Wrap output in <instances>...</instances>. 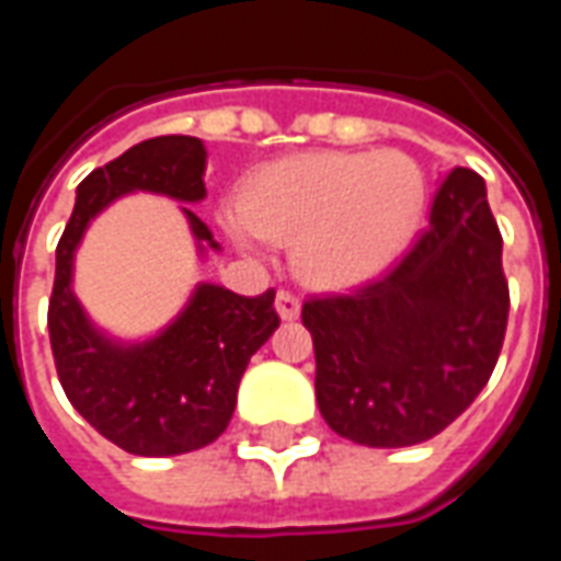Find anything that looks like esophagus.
<instances>
[{
  "label": "esophagus",
  "instance_id": "34e87169",
  "mask_svg": "<svg viewBox=\"0 0 561 561\" xmlns=\"http://www.w3.org/2000/svg\"><path fill=\"white\" fill-rule=\"evenodd\" d=\"M276 312H279L282 321H294V318H300V297L291 291H279L276 294Z\"/></svg>",
  "mask_w": 561,
  "mask_h": 561
}]
</instances>
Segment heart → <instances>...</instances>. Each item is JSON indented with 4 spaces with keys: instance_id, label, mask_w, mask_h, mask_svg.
Masks as SVG:
<instances>
[{
    "instance_id": "obj_1",
    "label": "heart",
    "mask_w": 561,
    "mask_h": 561,
    "mask_svg": "<svg viewBox=\"0 0 561 561\" xmlns=\"http://www.w3.org/2000/svg\"><path fill=\"white\" fill-rule=\"evenodd\" d=\"M423 173L409 156L300 152L257 173L240 219L270 243L294 244V267L318 288L373 279L412 240L423 213Z\"/></svg>"
}]
</instances>
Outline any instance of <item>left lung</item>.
Masks as SVG:
<instances>
[{
	"instance_id": "obj_1",
	"label": "left lung",
	"mask_w": 561,
	"mask_h": 561,
	"mask_svg": "<svg viewBox=\"0 0 561 561\" xmlns=\"http://www.w3.org/2000/svg\"><path fill=\"white\" fill-rule=\"evenodd\" d=\"M507 306L486 185L454 168L435 192L430 225L381 279L304 304L321 417L366 447L433 438L493 376Z\"/></svg>"
}]
</instances>
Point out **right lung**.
Wrapping results in <instances>:
<instances>
[{"label": "right lung", "instance_id": "1", "mask_svg": "<svg viewBox=\"0 0 561 561\" xmlns=\"http://www.w3.org/2000/svg\"><path fill=\"white\" fill-rule=\"evenodd\" d=\"M207 149L188 135H164L126 149L78 185L47 309L62 390L99 433L138 457H176L216 442L231 423L249 357L279 328L276 291L240 297L201 282L159 336L119 342L95 328L71 288L75 252L90 221L116 197L156 192L183 204L207 197ZM197 252H219L204 221L183 207Z\"/></svg>", "mask_w": 561, "mask_h": 561}]
</instances>
